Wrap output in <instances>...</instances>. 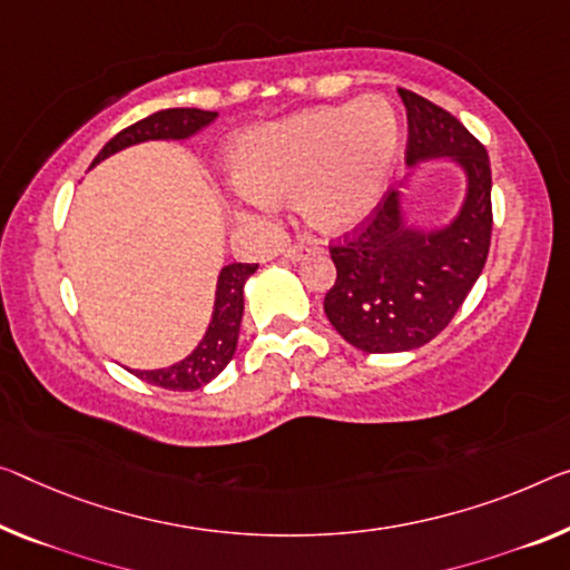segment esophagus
<instances>
[{
    "label": "esophagus",
    "mask_w": 570,
    "mask_h": 570,
    "mask_svg": "<svg viewBox=\"0 0 570 570\" xmlns=\"http://www.w3.org/2000/svg\"><path fill=\"white\" fill-rule=\"evenodd\" d=\"M313 242H297V244H287V247L283 249V257L285 259H293V262H301L303 257H308L313 252Z\"/></svg>",
    "instance_id": "esophagus-1"
}]
</instances>
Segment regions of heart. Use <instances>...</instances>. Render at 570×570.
<instances>
[{"mask_svg": "<svg viewBox=\"0 0 570 570\" xmlns=\"http://www.w3.org/2000/svg\"><path fill=\"white\" fill-rule=\"evenodd\" d=\"M400 147V121L382 96L293 114L249 129L232 147L244 198L269 208L297 188V204L323 232H344L372 212Z\"/></svg>", "mask_w": 570, "mask_h": 570, "instance_id": "1", "label": "heart"}]
</instances>
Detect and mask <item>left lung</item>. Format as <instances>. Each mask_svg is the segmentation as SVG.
I'll use <instances>...</instances> for the list:
<instances>
[{
	"label": "left lung",
	"mask_w": 570,
	"mask_h": 570,
	"mask_svg": "<svg viewBox=\"0 0 570 570\" xmlns=\"http://www.w3.org/2000/svg\"><path fill=\"white\" fill-rule=\"evenodd\" d=\"M407 109V165L453 157L469 175L461 214L420 234L400 216L390 190L344 242L331 244L336 283L323 311L348 344L366 354L410 352L453 321L484 269L492 244V168L484 145L433 101L400 89Z\"/></svg>",
	"instance_id": "left-lung-1"
}]
</instances>
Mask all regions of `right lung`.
Segmentation results:
<instances>
[{"label":"right lung","mask_w":570,"mask_h":570,"mask_svg":"<svg viewBox=\"0 0 570 570\" xmlns=\"http://www.w3.org/2000/svg\"><path fill=\"white\" fill-rule=\"evenodd\" d=\"M216 119V111L204 109H163L155 111L150 117L135 121L132 127L121 129L114 135L101 153L94 157V163H101L104 157L125 150L129 145L147 142V139H186L196 135L198 129L212 125ZM259 265H226L218 275L216 287V303H214V318L208 323L206 336L200 338L196 352L183 358V362L168 366V370L155 372H135L139 380L155 384L163 390L175 392H190L204 387L224 372V366L232 362L236 352V338H239L242 313H244V283L255 273Z\"/></svg>","instance_id":"1"}]
</instances>
